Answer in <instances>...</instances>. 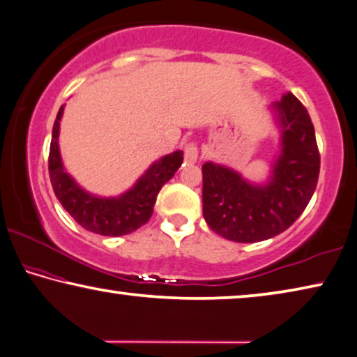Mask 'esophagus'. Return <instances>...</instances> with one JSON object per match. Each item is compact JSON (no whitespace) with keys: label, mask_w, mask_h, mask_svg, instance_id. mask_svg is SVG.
I'll list each match as a JSON object with an SVG mask.
<instances>
[{"label":"esophagus","mask_w":357,"mask_h":357,"mask_svg":"<svg viewBox=\"0 0 357 357\" xmlns=\"http://www.w3.org/2000/svg\"><path fill=\"white\" fill-rule=\"evenodd\" d=\"M184 158H185V162H189V163H194V162H197V158H199V147H197L194 141L185 142Z\"/></svg>","instance_id":"1"}]
</instances>
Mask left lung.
<instances>
[{
  "instance_id": "1",
  "label": "left lung",
  "mask_w": 357,
  "mask_h": 357,
  "mask_svg": "<svg viewBox=\"0 0 357 357\" xmlns=\"http://www.w3.org/2000/svg\"><path fill=\"white\" fill-rule=\"evenodd\" d=\"M280 128V155L264 184H252L234 169L206 162L204 218L227 241L252 243L279 236L294 225L314 194L321 155L305 105L291 93L273 104Z\"/></svg>"
}]
</instances>
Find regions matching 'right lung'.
<instances>
[{"instance_id":"right-lung-1","label":"right lung","mask_w":357,"mask_h":357,"mask_svg":"<svg viewBox=\"0 0 357 357\" xmlns=\"http://www.w3.org/2000/svg\"><path fill=\"white\" fill-rule=\"evenodd\" d=\"M63 105L57 112L50 147V178L57 200L66 211L86 231L109 237H119L139 229L151 220L162 185L174 176L183 163V152L162 157L137 179L130 190L119 197H98L83 190L70 178L61 160L59 125Z\"/></svg>"}]
</instances>
